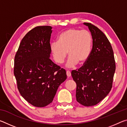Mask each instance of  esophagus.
Returning <instances> with one entry per match:
<instances>
[{
    "label": "esophagus",
    "instance_id": "34e87169",
    "mask_svg": "<svg viewBox=\"0 0 127 127\" xmlns=\"http://www.w3.org/2000/svg\"><path fill=\"white\" fill-rule=\"evenodd\" d=\"M66 76H67L68 78H69V77H70V76H71V73H70V71H66Z\"/></svg>",
    "mask_w": 127,
    "mask_h": 127
}]
</instances>
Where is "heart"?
Instances as JSON below:
<instances>
[{
	"label": "heart",
	"instance_id": "b5f03b06",
	"mask_svg": "<svg viewBox=\"0 0 127 127\" xmlns=\"http://www.w3.org/2000/svg\"><path fill=\"white\" fill-rule=\"evenodd\" d=\"M92 37L87 30L69 29L63 31L58 37V42L50 45V50L56 63L62 64L67 56L68 68L77 64H82L87 61L91 51Z\"/></svg>",
	"mask_w": 127,
	"mask_h": 127
}]
</instances>
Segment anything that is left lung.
I'll return each instance as SVG.
<instances>
[{
	"instance_id": "obj_1",
	"label": "left lung",
	"mask_w": 127,
	"mask_h": 127,
	"mask_svg": "<svg viewBox=\"0 0 127 127\" xmlns=\"http://www.w3.org/2000/svg\"><path fill=\"white\" fill-rule=\"evenodd\" d=\"M92 49L84 65L71 72L77 84L76 100L86 106L97 104L109 94L112 87L115 62L112 47L105 34L90 23Z\"/></svg>"
}]
</instances>
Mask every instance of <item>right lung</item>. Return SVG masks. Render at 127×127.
Listing matches in <instances>:
<instances>
[{"instance_id":"obj_1","label":"right lung","mask_w":127,"mask_h":127,"mask_svg":"<svg viewBox=\"0 0 127 127\" xmlns=\"http://www.w3.org/2000/svg\"><path fill=\"white\" fill-rule=\"evenodd\" d=\"M52 27L38 26L22 38L14 58V74L21 96L38 107L53 102L66 71L50 59Z\"/></svg>"}]
</instances>
